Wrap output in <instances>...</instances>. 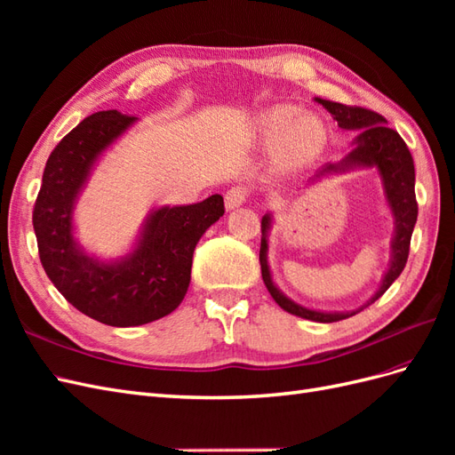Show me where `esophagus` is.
Listing matches in <instances>:
<instances>
[{"mask_svg":"<svg viewBox=\"0 0 455 455\" xmlns=\"http://www.w3.org/2000/svg\"><path fill=\"white\" fill-rule=\"evenodd\" d=\"M246 199H249V189H246L244 186L231 188V189H228V194H226V209L235 211V209H239L241 204L246 203Z\"/></svg>","mask_w":455,"mask_h":455,"instance_id":"1","label":"esophagus"}]
</instances>
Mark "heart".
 Returning <instances> with one entry per match:
<instances>
[{"label": "heart", "mask_w": 455, "mask_h": 455, "mask_svg": "<svg viewBox=\"0 0 455 455\" xmlns=\"http://www.w3.org/2000/svg\"><path fill=\"white\" fill-rule=\"evenodd\" d=\"M294 114L296 109L291 106H277L267 109L258 123L261 142L271 144L277 135L280 136L275 144V159L281 167H296L313 159L326 139L324 125L319 117L299 114L293 120ZM288 120L291 123L288 124Z\"/></svg>", "instance_id": "heart-1"}]
</instances>
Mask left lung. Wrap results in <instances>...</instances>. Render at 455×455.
I'll return each mask as SVG.
<instances>
[{"label":"left lung","mask_w":455,"mask_h":455,"mask_svg":"<svg viewBox=\"0 0 455 455\" xmlns=\"http://www.w3.org/2000/svg\"><path fill=\"white\" fill-rule=\"evenodd\" d=\"M315 102L321 104L326 112L338 121V127L343 131H356L355 140L351 142L349 154L339 159L338 163H326L323 169L316 171L307 184L321 180L328 174H346L351 171L371 169L379 176L383 188L385 204L393 216V239H391V256L387 271L383 273L378 291L371 294L363 306L351 311H323L313 309L298 304L292 298H288L273 279L269 267L267 251H269V231L273 229V214L266 212L261 216V244H259V266L261 279H264L271 298L291 315L301 316V319L315 323H338L349 316L361 313L364 307L371 306L374 301L383 296V292L398 279L403 273L408 251L411 231H414L418 220V203H416V171L414 159L410 156L404 140L398 136L396 131L387 127V121L376 112H370L364 108H351L339 102L324 100L315 96Z\"/></svg>","instance_id":"8db88e82"}]
</instances>
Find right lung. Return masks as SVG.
I'll use <instances>...</instances> for the list:
<instances>
[{"mask_svg":"<svg viewBox=\"0 0 455 455\" xmlns=\"http://www.w3.org/2000/svg\"><path fill=\"white\" fill-rule=\"evenodd\" d=\"M139 117L106 109L85 117L52 149L34 206L39 259L57 291L91 319L140 326L172 313L191 281L199 239L224 214V197L154 206L117 258L89 254L76 231V204L100 159Z\"/></svg>","mask_w":455,"mask_h":455,"instance_id":"right-lung-1","label":"right lung"}]
</instances>
